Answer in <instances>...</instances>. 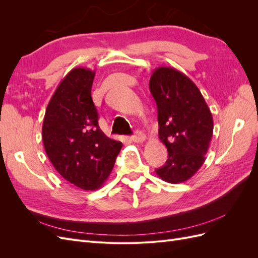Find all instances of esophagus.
<instances>
[{"label": "esophagus", "instance_id": "34e87169", "mask_svg": "<svg viewBox=\"0 0 258 258\" xmlns=\"http://www.w3.org/2000/svg\"><path fill=\"white\" fill-rule=\"evenodd\" d=\"M130 140L136 143H143L146 140V136L141 131H136L135 135L130 137Z\"/></svg>", "mask_w": 258, "mask_h": 258}]
</instances>
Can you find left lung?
<instances>
[{
	"label": "left lung",
	"instance_id": "obj_1",
	"mask_svg": "<svg viewBox=\"0 0 258 258\" xmlns=\"http://www.w3.org/2000/svg\"><path fill=\"white\" fill-rule=\"evenodd\" d=\"M150 90L157 104L159 139L169 158L156 174L171 184L189 179L204 165L213 136V117L195 83L174 68L155 69Z\"/></svg>",
	"mask_w": 258,
	"mask_h": 258
}]
</instances>
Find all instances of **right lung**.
Masks as SVG:
<instances>
[{"label":"right lung","mask_w":258,"mask_h":258,"mask_svg":"<svg viewBox=\"0 0 258 258\" xmlns=\"http://www.w3.org/2000/svg\"><path fill=\"white\" fill-rule=\"evenodd\" d=\"M95 75L89 69L71 70L53 92L42 128L45 152L54 169L84 190L102 186L122 147L98 124L91 98Z\"/></svg>","instance_id":"right-lung-1"}]
</instances>
